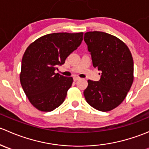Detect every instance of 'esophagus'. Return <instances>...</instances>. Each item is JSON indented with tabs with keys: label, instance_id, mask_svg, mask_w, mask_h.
Wrapping results in <instances>:
<instances>
[{
	"label": "esophagus",
	"instance_id": "1",
	"mask_svg": "<svg viewBox=\"0 0 149 149\" xmlns=\"http://www.w3.org/2000/svg\"><path fill=\"white\" fill-rule=\"evenodd\" d=\"M79 79H80V78L78 77V76H75V77H73V81H76L79 80Z\"/></svg>",
	"mask_w": 149,
	"mask_h": 149
}]
</instances>
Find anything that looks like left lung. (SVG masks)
<instances>
[{
  "label": "left lung",
  "instance_id": "1",
  "mask_svg": "<svg viewBox=\"0 0 149 149\" xmlns=\"http://www.w3.org/2000/svg\"><path fill=\"white\" fill-rule=\"evenodd\" d=\"M84 38L93 65L102 72L99 81L88 80L84 97L94 109L108 112L123 102L133 84V57L122 40L107 33L88 31Z\"/></svg>",
  "mask_w": 149,
  "mask_h": 149
}]
</instances>
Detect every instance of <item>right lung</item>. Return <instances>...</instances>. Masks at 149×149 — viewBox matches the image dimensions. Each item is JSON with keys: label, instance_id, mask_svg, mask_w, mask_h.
<instances>
[{"label": "right lung", "instance_id": "right-lung-1", "mask_svg": "<svg viewBox=\"0 0 149 149\" xmlns=\"http://www.w3.org/2000/svg\"><path fill=\"white\" fill-rule=\"evenodd\" d=\"M83 34H46L26 48L22 61L20 82L28 100L38 110L50 112L65 100L73 78L55 73V70L80 45Z\"/></svg>", "mask_w": 149, "mask_h": 149}]
</instances>
